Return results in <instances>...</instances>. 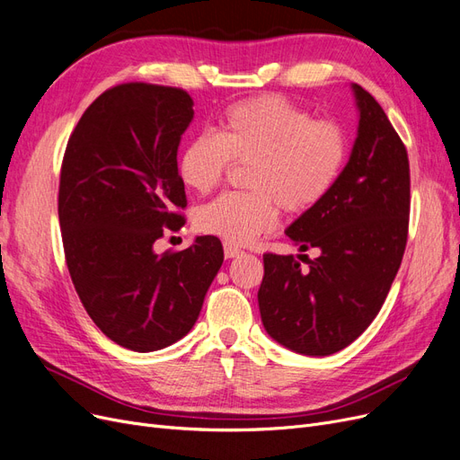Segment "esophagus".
I'll use <instances>...</instances> for the list:
<instances>
[{
	"instance_id": "34e87169",
	"label": "esophagus",
	"mask_w": 460,
	"mask_h": 460,
	"mask_svg": "<svg viewBox=\"0 0 460 460\" xmlns=\"http://www.w3.org/2000/svg\"><path fill=\"white\" fill-rule=\"evenodd\" d=\"M242 252L235 245H232V243H225V257L226 259H234V257H238Z\"/></svg>"
}]
</instances>
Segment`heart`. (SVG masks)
<instances>
[{"label": "heart", "instance_id": "heart-1", "mask_svg": "<svg viewBox=\"0 0 460 460\" xmlns=\"http://www.w3.org/2000/svg\"><path fill=\"white\" fill-rule=\"evenodd\" d=\"M338 124L311 120L282 97L264 95L232 105L217 136H198L182 149L178 176L207 193L220 184L230 161L252 164L247 190L222 193L196 213V226L226 243L245 245L278 222V205L289 215L307 213L326 198L345 163Z\"/></svg>", "mask_w": 460, "mask_h": 460}]
</instances>
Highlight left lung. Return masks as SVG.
I'll use <instances>...</instances> for the list:
<instances>
[{
    "label": "left lung",
    "mask_w": 460,
    "mask_h": 460,
    "mask_svg": "<svg viewBox=\"0 0 460 460\" xmlns=\"http://www.w3.org/2000/svg\"><path fill=\"white\" fill-rule=\"evenodd\" d=\"M358 127L326 198L286 228L307 255H262V326L280 345L326 357L353 343L380 313L407 245L411 176L401 137L380 103L351 84Z\"/></svg>",
    "instance_id": "1"
}]
</instances>
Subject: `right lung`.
<instances>
[{
	"instance_id": "1",
	"label": "right lung",
	"mask_w": 460,
	"mask_h": 460,
	"mask_svg": "<svg viewBox=\"0 0 460 460\" xmlns=\"http://www.w3.org/2000/svg\"><path fill=\"white\" fill-rule=\"evenodd\" d=\"M191 120L184 90L120 84L84 111L63 157L59 225L75 289L95 326L137 353L186 336L225 261L215 235L176 253L153 247L184 226L176 155Z\"/></svg>"
}]
</instances>
